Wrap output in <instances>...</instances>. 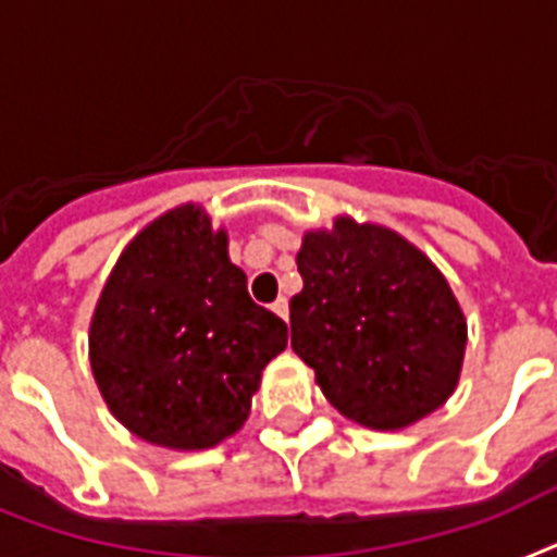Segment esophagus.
<instances>
[{"mask_svg":"<svg viewBox=\"0 0 557 557\" xmlns=\"http://www.w3.org/2000/svg\"><path fill=\"white\" fill-rule=\"evenodd\" d=\"M273 312H275V315H278V319H284V321H287V315H289V305H287V298H278V301H275V305H273Z\"/></svg>","mask_w":557,"mask_h":557,"instance_id":"1","label":"esophagus"}]
</instances>
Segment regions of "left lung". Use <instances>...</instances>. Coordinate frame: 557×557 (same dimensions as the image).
I'll list each match as a JSON object with an SVG mask.
<instances>
[{
	"label": "left lung",
	"mask_w": 557,
	"mask_h": 557,
	"mask_svg": "<svg viewBox=\"0 0 557 557\" xmlns=\"http://www.w3.org/2000/svg\"><path fill=\"white\" fill-rule=\"evenodd\" d=\"M296 264L305 289L289 301V344L344 418L404 430L455 393L467 319L416 245L338 215L305 233Z\"/></svg>",
	"instance_id": "left-lung-1"
}]
</instances>
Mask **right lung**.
Segmentation results:
<instances>
[{
    "label": "right lung",
    "mask_w": 557,
    "mask_h": 557,
    "mask_svg": "<svg viewBox=\"0 0 557 557\" xmlns=\"http://www.w3.org/2000/svg\"><path fill=\"white\" fill-rule=\"evenodd\" d=\"M287 324L247 293L227 233L199 205L147 224L119 256L90 321V370L133 435L210 449L250 416Z\"/></svg>",
    "instance_id": "right-lung-1"
}]
</instances>
